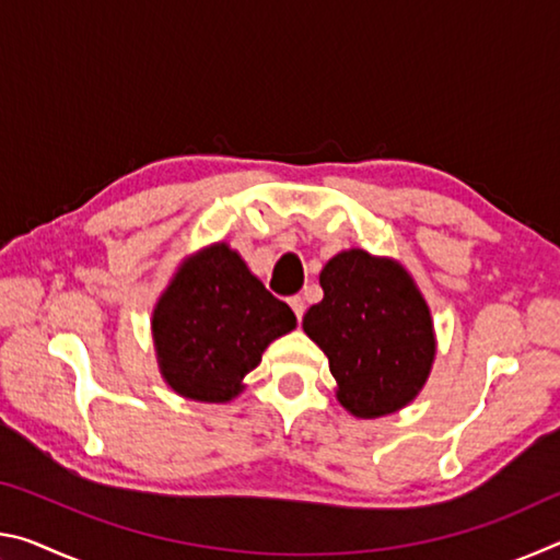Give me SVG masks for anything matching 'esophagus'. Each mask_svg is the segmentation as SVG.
<instances>
[{"label": "esophagus", "mask_w": 560, "mask_h": 560, "mask_svg": "<svg viewBox=\"0 0 560 560\" xmlns=\"http://www.w3.org/2000/svg\"><path fill=\"white\" fill-rule=\"evenodd\" d=\"M289 303H291L293 314H296V318L301 320V318H303V311H306V306H303V299H301V296H291Z\"/></svg>", "instance_id": "34e87169"}]
</instances>
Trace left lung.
Here are the masks:
<instances>
[{"label":"left lung","instance_id":"8db88e82","mask_svg":"<svg viewBox=\"0 0 560 560\" xmlns=\"http://www.w3.org/2000/svg\"><path fill=\"white\" fill-rule=\"evenodd\" d=\"M320 289L303 330L328 355L340 405L368 420L400 410L434 358L432 318L412 279L390 259L350 249L326 264Z\"/></svg>","mask_w":560,"mask_h":560}]
</instances>
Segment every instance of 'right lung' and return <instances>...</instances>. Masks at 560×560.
Listing matches in <instances>:
<instances>
[{
    "instance_id": "obj_1",
    "label": "right lung",
    "mask_w": 560,
    "mask_h": 560,
    "mask_svg": "<svg viewBox=\"0 0 560 560\" xmlns=\"http://www.w3.org/2000/svg\"><path fill=\"white\" fill-rule=\"evenodd\" d=\"M296 316L246 269L240 254L214 244L175 273L153 314L160 371L175 393L224 402L261 363Z\"/></svg>"
}]
</instances>
